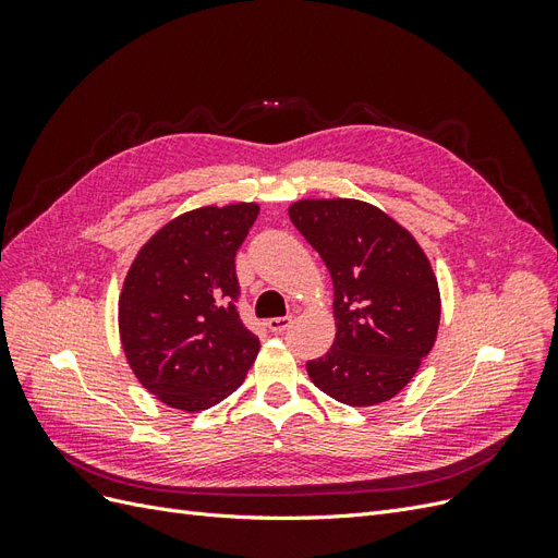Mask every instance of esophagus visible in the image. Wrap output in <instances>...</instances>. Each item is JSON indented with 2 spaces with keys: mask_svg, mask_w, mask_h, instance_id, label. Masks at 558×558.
<instances>
[{
  "mask_svg": "<svg viewBox=\"0 0 558 558\" xmlns=\"http://www.w3.org/2000/svg\"><path fill=\"white\" fill-rule=\"evenodd\" d=\"M291 324H293V316H277L267 320V328L272 332H283Z\"/></svg>",
  "mask_w": 558,
  "mask_h": 558,
  "instance_id": "esophagus-1",
  "label": "esophagus"
}]
</instances>
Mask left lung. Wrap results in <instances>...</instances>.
Segmentation results:
<instances>
[{
  "instance_id": "left-lung-1",
  "label": "left lung",
  "mask_w": 558,
  "mask_h": 558,
  "mask_svg": "<svg viewBox=\"0 0 558 558\" xmlns=\"http://www.w3.org/2000/svg\"><path fill=\"white\" fill-rule=\"evenodd\" d=\"M289 216L335 286V342L326 356L307 361L310 379L351 408L393 398L440 326V291L424 248L361 199H300Z\"/></svg>"
}]
</instances>
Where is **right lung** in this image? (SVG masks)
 Here are the masks:
<instances>
[{
    "label": "right lung",
    "mask_w": 558,
    "mask_h": 558,
    "mask_svg": "<svg viewBox=\"0 0 558 558\" xmlns=\"http://www.w3.org/2000/svg\"><path fill=\"white\" fill-rule=\"evenodd\" d=\"M258 205L202 207L177 216L130 265L118 328L125 359L148 393L202 412L240 388L260 342L240 318L234 256Z\"/></svg>",
    "instance_id": "add662e5"
}]
</instances>
